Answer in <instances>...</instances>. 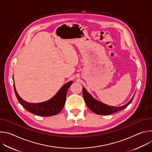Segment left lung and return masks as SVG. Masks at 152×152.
Listing matches in <instances>:
<instances>
[{"instance_id": "obj_1", "label": "left lung", "mask_w": 152, "mask_h": 152, "mask_svg": "<svg viewBox=\"0 0 152 152\" xmlns=\"http://www.w3.org/2000/svg\"><path fill=\"white\" fill-rule=\"evenodd\" d=\"M12 79L14 81V76ZM72 81H70L66 83L62 86L61 88L59 90V91L52 98L46 102L38 103H29L21 99L16 91L14 82V88L15 94L19 103L22 105L26 110L37 115L48 117L56 115L61 111V110L62 109V102H63L64 99H66V95L68 89L70 86V85L72 84ZM89 101L90 102H88L89 103L88 104V107L93 112L95 113V104L96 102L93 101V100H92L91 99H90Z\"/></svg>"}]
</instances>
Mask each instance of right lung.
I'll return each instance as SVG.
<instances>
[{
  "label": "right lung",
  "instance_id": "right-lung-1",
  "mask_svg": "<svg viewBox=\"0 0 152 152\" xmlns=\"http://www.w3.org/2000/svg\"><path fill=\"white\" fill-rule=\"evenodd\" d=\"M85 92V95H88L90 97H91V99L93 100V101L96 102V104H95V113L97 114H99V115H110L114 113H117L118 111H121L122 110H123L124 108H125L126 107H127L130 102L126 103V104L122 106H119V107H117V106H108L106 104H104L100 102L97 101L96 100L94 99L88 93L86 92L85 90V88H83V93Z\"/></svg>",
  "mask_w": 152,
  "mask_h": 152
}]
</instances>
